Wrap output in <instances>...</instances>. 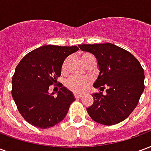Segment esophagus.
I'll return each instance as SVG.
<instances>
[{
  "label": "esophagus",
  "instance_id": "obj_1",
  "mask_svg": "<svg viewBox=\"0 0 151 151\" xmlns=\"http://www.w3.org/2000/svg\"><path fill=\"white\" fill-rule=\"evenodd\" d=\"M82 96V95H81V94H78V93H74V97L75 98H81Z\"/></svg>",
  "mask_w": 151,
  "mask_h": 151
}]
</instances>
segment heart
I'll use <instances>...</instances> for the list:
<instances>
[{
	"instance_id": "1",
	"label": "heart",
	"mask_w": 151,
	"mask_h": 151,
	"mask_svg": "<svg viewBox=\"0 0 151 151\" xmlns=\"http://www.w3.org/2000/svg\"><path fill=\"white\" fill-rule=\"evenodd\" d=\"M92 56H93L90 53H84L81 56V60H82L83 64L85 65V63ZM67 65H68V59H65L64 60L62 66H61V70H62L63 73L66 72ZM88 85L89 80L85 78H78L76 76L70 77L65 82L66 87L72 91L76 92V93H82V92L85 91Z\"/></svg>"
}]
</instances>
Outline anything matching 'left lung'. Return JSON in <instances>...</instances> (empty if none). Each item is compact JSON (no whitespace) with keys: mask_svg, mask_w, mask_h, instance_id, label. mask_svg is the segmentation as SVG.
<instances>
[{"mask_svg":"<svg viewBox=\"0 0 151 151\" xmlns=\"http://www.w3.org/2000/svg\"><path fill=\"white\" fill-rule=\"evenodd\" d=\"M80 49L92 53L99 73L94 83L102 92L92 94L94 103L86 108L97 123L112 125L123 121L139 102L144 86V70L133 54L112 43L80 44Z\"/></svg>","mask_w":151,"mask_h":151,"instance_id":"1","label":"left lung"}]
</instances>
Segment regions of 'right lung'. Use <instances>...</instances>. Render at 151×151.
Returning a JSON list of instances; mask_svg holds the SVG:
<instances>
[{
  "mask_svg": "<svg viewBox=\"0 0 151 151\" xmlns=\"http://www.w3.org/2000/svg\"><path fill=\"white\" fill-rule=\"evenodd\" d=\"M77 46L44 45L21 60L12 78V96L22 116L31 125L47 129L60 123L75 100L69 90L60 86L56 96L49 86L57 82L64 60Z\"/></svg>",
  "mask_w": 151,
  "mask_h": 151,
  "instance_id": "add662e5",
  "label": "right lung"
}]
</instances>
